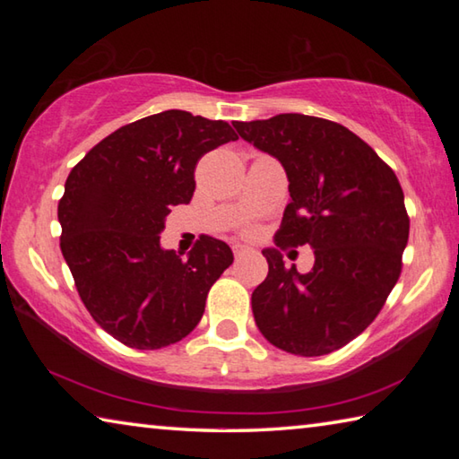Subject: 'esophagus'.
<instances>
[{
	"label": "esophagus",
	"instance_id": "esophagus-1",
	"mask_svg": "<svg viewBox=\"0 0 459 459\" xmlns=\"http://www.w3.org/2000/svg\"><path fill=\"white\" fill-rule=\"evenodd\" d=\"M232 253H235V257L238 259V257H243V255L251 253V248L245 247V245H232Z\"/></svg>",
	"mask_w": 459,
	"mask_h": 459
}]
</instances>
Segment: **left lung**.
I'll list each match as a JSON object with an SVG mask.
<instances>
[{
    "label": "left lung",
    "mask_w": 459,
    "mask_h": 459,
    "mask_svg": "<svg viewBox=\"0 0 459 459\" xmlns=\"http://www.w3.org/2000/svg\"><path fill=\"white\" fill-rule=\"evenodd\" d=\"M232 126L279 160L290 180L275 245H309L316 257L312 271L299 273L277 248H263L269 273L253 291L255 324L285 352L338 351L368 328L401 275L409 216L397 176L328 119L283 113Z\"/></svg>",
    "instance_id": "8db88e82"
}]
</instances>
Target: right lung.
<instances>
[{
  "mask_svg": "<svg viewBox=\"0 0 459 459\" xmlns=\"http://www.w3.org/2000/svg\"><path fill=\"white\" fill-rule=\"evenodd\" d=\"M235 139L227 121L172 108L113 131L68 174L62 255L91 316L126 346L158 351L188 336L235 259L206 235L188 259L160 245L169 206L188 204L196 188L198 160Z\"/></svg>",
  "mask_w": 459,
  "mask_h": 459,
  "instance_id": "add662e5",
  "label": "right lung"
}]
</instances>
